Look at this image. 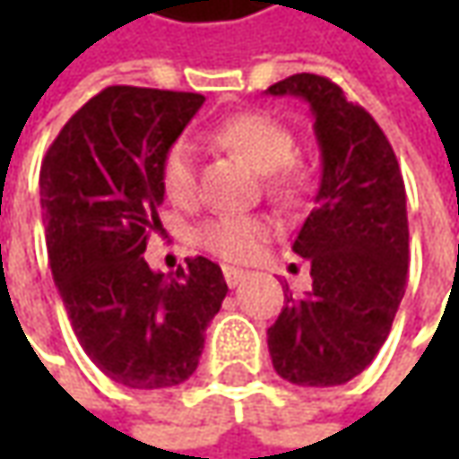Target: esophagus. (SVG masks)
I'll return each mask as SVG.
<instances>
[{
  "mask_svg": "<svg viewBox=\"0 0 459 459\" xmlns=\"http://www.w3.org/2000/svg\"><path fill=\"white\" fill-rule=\"evenodd\" d=\"M245 278H247V271H242V268H232V265H227V268H224V281H227V286H230V289L239 286Z\"/></svg>",
  "mask_w": 459,
  "mask_h": 459,
  "instance_id": "34e87169",
  "label": "esophagus"
}]
</instances>
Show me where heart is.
<instances>
[{
	"label": "heart",
	"mask_w": 459,
	"mask_h": 459,
	"mask_svg": "<svg viewBox=\"0 0 459 459\" xmlns=\"http://www.w3.org/2000/svg\"><path fill=\"white\" fill-rule=\"evenodd\" d=\"M214 140L239 152L257 173L265 176V191L275 204L293 206L311 188V168L293 158L296 134L268 112H239L214 125ZM160 184L166 196L178 206L196 199V145L178 137L168 145L160 160ZM271 235V221L260 217L221 214L196 227V242L224 260H247Z\"/></svg>",
	"instance_id": "heart-1"
}]
</instances>
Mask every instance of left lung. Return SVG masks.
I'll list each match as a JSON object with an SVG mask.
<instances>
[{"label": "left lung", "instance_id": "1", "mask_svg": "<svg viewBox=\"0 0 459 459\" xmlns=\"http://www.w3.org/2000/svg\"><path fill=\"white\" fill-rule=\"evenodd\" d=\"M268 94L308 101L322 151V184L293 242L311 289L293 296L286 286L268 329L271 360L296 385H342L378 355L406 291V188L378 122L334 81L296 74Z\"/></svg>", "mask_w": 459, "mask_h": 459}]
</instances>
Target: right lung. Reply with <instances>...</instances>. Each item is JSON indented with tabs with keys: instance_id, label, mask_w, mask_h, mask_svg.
Masks as SVG:
<instances>
[{
	"instance_id": "right-lung-1",
	"label": "right lung",
	"mask_w": 459,
	"mask_h": 459,
	"mask_svg": "<svg viewBox=\"0 0 459 459\" xmlns=\"http://www.w3.org/2000/svg\"><path fill=\"white\" fill-rule=\"evenodd\" d=\"M202 94L107 86L71 117L40 166L48 263L83 352L140 391L184 383L227 296L217 263L188 257L173 275L145 263L160 227V160Z\"/></svg>"
}]
</instances>
